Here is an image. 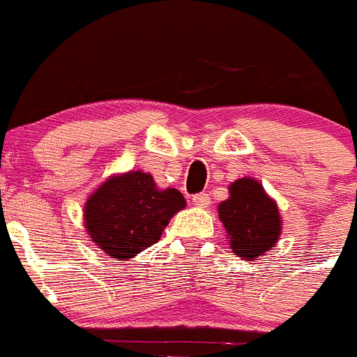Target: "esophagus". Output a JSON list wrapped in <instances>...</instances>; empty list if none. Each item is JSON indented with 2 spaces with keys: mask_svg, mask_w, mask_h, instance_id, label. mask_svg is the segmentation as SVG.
Masks as SVG:
<instances>
[{
  "mask_svg": "<svg viewBox=\"0 0 357 357\" xmlns=\"http://www.w3.org/2000/svg\"><path fill=\"white\" fill-rule=\"evenodd\" d=\"M191 202H193L197 208H209V204H211V197H209L208 193H197V195H193Z\"/></svg>",
  "mask_w": 357,
  "mask_h": 357,
  "instance_id": "34e87169",
  "label": "esophagus"
}]
</instances>
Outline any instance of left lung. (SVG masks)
Instances as JSON below:
<instances>
[{
	"label": "left lung",
	"mask_w": 357,
	"mask_h": 357,
	"mask_svg": "<svg viewBox=\"0 0 357 357\" xmlns=\"http://www.w3.org/2000/svg\"><path fill=\"white\" fill-rule=\"evenodd\" d=\"M229 199L218 206L229 245L240 258L255 260L273 248L282 231L276 202L255 178H240L229 185Z\"/></svg>",
	"instance_id": "obj_1"
}]
</instances>
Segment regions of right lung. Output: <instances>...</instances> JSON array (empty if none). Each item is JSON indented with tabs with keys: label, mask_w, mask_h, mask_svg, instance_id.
Here are the masks:
<instances>
[{
	"label": "right lung",
	"mask_w": 357,
	"mask_h": 357,
	"mask_svg": "<svg viewBox=\"0 0 357 357\" xmlns=\"http://www.w3.org/2000/svg\"><path fill=\"white\" fill-rule=\"evenodd\" d=\"M185 206L181 191L157 190L149 173L112 176L88 199L84 225L112 258L128 260L158 242L169 218Z\"/></svg>",
	"instance_id": "add662e5"
}]
</instances>
